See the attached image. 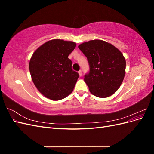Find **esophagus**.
I'll return each mask as SVG.
<instances>
[{"label":"esophagus","instance_id":"obj_1","mask_svg":"<svg viewBox=\"0 0 154 154\" xmlns=\"http://www.w3.org/2000/svg\"><path fill=\"white\" fill-rule=\"evenodd\" d=\"M78 74H79V75H80V76H82V70H80V71H78Z\"/></svg>","mask_w":154,"mask_h":154}]
</instances>
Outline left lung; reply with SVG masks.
I'll use <instances>...</instances> for the list:
<instances>
[{
  "instance_id": "1",
  "label": "left lung",
  "mask_w": 154,
  "mask_h": 154,
  "mask_svg": "<svg viewBox=\"0 0 154 154\" xmlns=\"http://www.w3.org/2000/svg\"><path fill=\"white\" fill-rule=\"evenodd\" d=\"M78 48L87 58L89 73L84 81L93 95L109 97L118 90L125 75L126 60L115 46L101 40L82 43Z\"/></svg>"
}]
</instances>
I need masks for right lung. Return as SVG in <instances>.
Masks as SVG:
<instances>
[{"label":"right lung","instance_id":"1","mask_svg":"<svg viewBox=\"0 0 154 154\" xmlns=\"http://www.w3.org/2000/svg\"><path fill=\"white\" fill-rule=\"evenodd\" d=\"M76 45L74 42L54 39L40 46L32 54L29 65L32 80L47 98L60 100L72 92L79 74L72 69L68 57Z\"/></svg>","mask_w":154,"mask_h":154}]
</instances>
